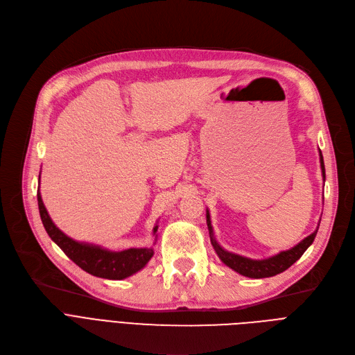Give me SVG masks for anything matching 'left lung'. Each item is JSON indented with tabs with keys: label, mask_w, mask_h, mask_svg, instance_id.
<instances>
[{
	"label": "left lung",
	"mask_w": 355,
	"mask_h": 355,
	"mask_svg": "<svg viewBox=\"0 0 355 355\" xmlns=\"http://www.w3.org/2000/svg\"><path fill=\"white\" fill-rule=\"evenodd\" d=\"M320 162H321V170H322V177L325 181V165H324V158L322 154L320 151ZM207 227H209V233H210V239H211V245L217 253V256L221 259V262L225 263L226 266H229L230 269L236 270L237 273L248 276V277H253V279H262V277H270L275 276L277 273L285 272L288 268H291L297 259H300L305 250L312 245V241L316 236V232H318V227L316 230L309 234L308 237H305L302 241H300L296 246H293L289 250L277 253L272 257L268 259H262V260H254V259H249L245 256H240L232 252H227L223 249L214 237L213 233V227H211V221H210V213L207 210Z\"/></svg>",
	"instance_id": "left-lung-1"
}]
</instances>
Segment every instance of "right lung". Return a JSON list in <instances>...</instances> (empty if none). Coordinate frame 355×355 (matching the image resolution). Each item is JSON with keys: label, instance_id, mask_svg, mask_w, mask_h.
Segmentation results:
<instances>
[{"label": "right lung", "instance_id": "obj_1", "mask_svg": "<svg viewBox=\"0 0 355 355\" xmlns=\"http://www.w3.org/2000/svg\"><path fill=\"white\" fill-rule=\"evenodd\" d=\"M37 201H39V210L43 226L50 239L74 263L93 276L121 281V279H125L145 268L149 259L154 254L153 248H134L121 252H110L107 249H102L101 246L80 243V241L73 240L55 227L44 207L40 190L37 191ZM157 230L158 226L154 227V234L157 233Z\"/></svg>", "mask_w": 355, "mask_h": 355}]
</instances>
